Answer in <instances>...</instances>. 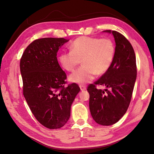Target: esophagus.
Instances as JSON below:
<instances>
[{
    "label": "esophagus",
    "instance_id": "34e87169",
    "mask_svg": "<svg viewBox=\"0 0 154 154\" xmlns=\"http://www.w3.org/2000/svg\"><path fill=\"white\" fill-rule=\"evenodd\" d=\"M80 88L81 91H85V90L86 89V87H85V86H84V85H80Z\"/></svg>",
    "mask_w": 154,
    "mask_h": 154
}]
</instances>
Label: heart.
I'll use <instances>...</instances> for the list:
<instances>
[{
  "label": "heart",
  "instance_id": "obj_1",
  "mask_svg": "<svg viewBox=\"0 0 154 154\" xmlns=\"http://www.w3.org/2000/svg\"><path fill=\"white\" fill-rule=\"evenodd\" d=\"M71 51L60 54L58 61L68 72H72L82 62V66L69 76V80L85 84L110 69L115 55V45L110 38L80 36L70 45Z\"/></svg>",
  "mask_w": 154,
  "mask_h": 154
}]
</instances>
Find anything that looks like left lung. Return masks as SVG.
<instances>
[{
	"instance_id": "1",
	"label": "left lung",
	"mask_w": 154,
	"mask_h": 154,
	"mask_svg": "<svg viewBox=\"0 0 154 154\" xmlns=\"http://www.w3.org/2000/svg\"><path fill=\"white\" fill-rule=\"evenodd\" d=\"M112 33L116 42L115 55L110 69L96 81L88 85L89 109L92 118L101 125L117 123L127 112L137 77L136 59L129 41L120 32L105 30ZM96 85L105 86V90Z\"/></svg>"
}]
</instances>
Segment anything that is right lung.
Returning <instances> with one entry per match:
<instances>
[{"label":"right lung","instance_id":"obj_1","mask_svg":"<svg viewBox=\"0 0 154 154\" xmlns=\"http://www.w3.org/2000/svg\"><path fill=\"white\" fill-rule=\"evenodd\" d=\"M68 41L63 38L36 39L20 58L23 94L36 120L49 129L66 124L71 105L80 91L75 83L65 86L67 75L58 62V51Z\"/></svg>","mask_w":154,"mask_h":154}]
</instances>
